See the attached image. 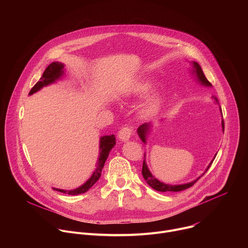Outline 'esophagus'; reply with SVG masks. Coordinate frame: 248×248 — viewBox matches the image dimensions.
<instances>
[{
	"label": "esophagus",
	"instance_id": "obj_1",
	"mask_svg": "<svg viewBox=\"0 0 248 248\" xmlns=\"http://www.w3.org/2000/svg\"><path fill=\"white\" fill-rule=\"evenodd\" d=\"M133 133V129L130 126H123L119 131V138L122 141H126L130 138V136Z\"/></svg>",
	"mask_w": 248,
	"mask_h": 248
}]
</instances>
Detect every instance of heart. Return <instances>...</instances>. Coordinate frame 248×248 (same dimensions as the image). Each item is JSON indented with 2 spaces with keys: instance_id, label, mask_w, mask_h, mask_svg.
Segmentation results:
<instances>
[{
  "instance_id": "obj_1",
  "label": "heart",
  "mask_w": 248,
  "mask_h": 248,
  "mask_svg": "<svg viewBox=\"0 0 248 248\" xmlns=\"http://www.w3.org/2000/svg\"><path fill=\"white\" fill-rule=\"evenodd\" d=\"M153 88H154V83L151 81H146V82L137 84L133 88L132 91H133V93H135L137 95H144V94L150 92ZM163 104H164V99L162 96L155 95V96L151 97L143 106V109H142L143 116L146 118L155 116L162 108Z\"/></svg>"
}]
</instances>
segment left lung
I'll return each instance as SVG.
<instances>
[{"mask_svg":"<svg viewBox=\"0 0 248 248\" xmlns=\"http://www.w3.org/2000/svg\"><path fill=\"white\" fill-rule=\"evenodd\" d=\"M193 65H194V67H195L194 73H196V76H197V78L199 79V81H200L202 84H204V85L211 86V83H210L209 80L206 78V77H205V75H204V73H203V70H202L201 66H200L197 62H193ZM214 99H215L217 102H219V100H218V98H217L216 96L214 97ZM221 111H222V109H221ZM222 126H223V130H224V129H225V123H224V120L222 121ZM148 129H149V125H148L147 124H142V125H140V126L138 127V129H137L138 135L140 136L141 140H142L143 142H145V136H146V133H147ZM144 157H145V156H144ZM214 159H215V158H214ZM213 161H214V160H213ZM213 161H212L211 164L208 166V168H207V170H205V172L209 170V168H210V166L212 165V163H213ZM205 172H204V173H205ZM204 173H203L201 176H203ZM142 175H143L144 180L146 181V183H147L152 188H154V189L157 190V191H161V192H166V191H174V192H176V191H182V190L187 189V188L191 187V186L201 178V176H199V178L196 179L195 181H193V182H191V183H189V184L181 185V186H170V185L163 184V183L159 182L158 180H156V179L154 178V176L152 175V173L149 171V170H148V168H147V165H146V163H145V159L143 160V165H142Z\"/></svg>","mask_w":248,"mask_h":248,"instance_id":"obj_1","label":"left lung"}]
</instances>
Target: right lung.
<instances>
[{
	"label": "right lung",
	"instance_id": "obj_1",
	"mask_svg": "<svg viewBox=\"0 0 248 248\" xmlns=\"http://www.w3.org/2000/svg\"><path fill=\"white\" fill-rule=\"evenodd\" d=\"M62 68H63V65L61 62H52L51 64H49L47 66V68L45 69V72L43 73V76L41 77L40 80L31 88L29 95L33 94L34 92L38 91L43 86L50 84V83L54 82L56 79H58L63 73ZM115 144H116V139H115L114 135H106L100 139V154H99V159L97 161L96 170H94L91 178L82 186H80L77 189H74V190H62V189H58V188H53V189L58 190L62 193L69 194V195H78V194L85 193L100 179L104 164H105L106 160H107L109 153Z\"/></svg>",
	"mask_w": 248,
	"mask_h": 248
}]
</instances>
